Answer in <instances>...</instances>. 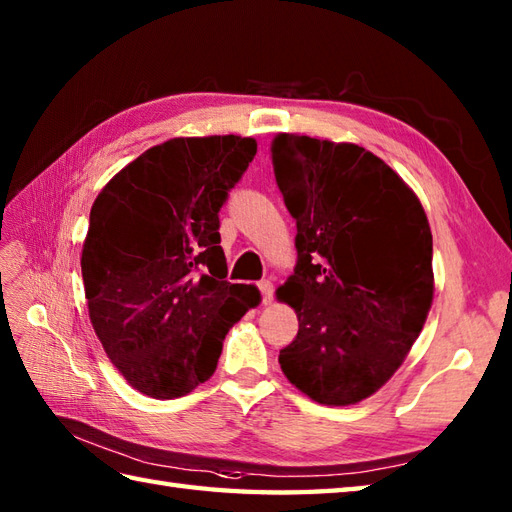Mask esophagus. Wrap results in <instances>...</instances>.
Returning a JSON list of instances; mask_svg holds the SVG:
<instances>
[{"label":"esophagus","mask_w":512,"mask_h":512,"mask_svg":"<svg viewBox=\"0 0 512 512\" xmlns=\"http://www.w3.org/2000/svg\"><path fill=\"white\" fill-rule=\"evenodd\" d=\"M257 286H259V292H262V301H264L266 306H268V303L273 301V292H275V288H273V281L264 279V281H259Z\"/></svg>","instance_id":"1"}]
</instances>
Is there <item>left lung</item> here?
Segmentation results:
<instances>
[{
  "label": "left lung",
  "instance_id": "left-lung-1",
  "mask_svg": "<svg viewBox=\"0 0 512 512\" xmlns=\"http://www.w3.org/2000/svg\"><path fill=\"white\" fill-rule=\"evenodd\" d=\"M270 151L297 220V266L277 297L295 308L299 332L279 365L321 405H354L394 376L427 321V215L405 180L363 147L279 134Z\"/></svg>",
  "mask_w": 512,
  "mask_h": 512
}]
</instances>
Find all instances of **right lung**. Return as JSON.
Masks as SVG:
<instances>
[{
	"label": "right lung",
	"instance_id": "1",
	"mask_svg": "<svg viewBox=\"0 0 512 512\" xmlns=\"http://www.w3.org/2000/svg\"><path fill=\"white\" fill-rule=\"evenodd\" d=\"M255 138H171L129 162L90 211L81 273L92 328L140 394L169 400L209 380L259 290L226 281L220 209Z\"/></svg>",
	"mask_w": 512,
	"mask_h": 512
}]
</instances>
